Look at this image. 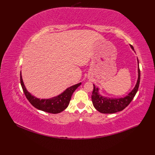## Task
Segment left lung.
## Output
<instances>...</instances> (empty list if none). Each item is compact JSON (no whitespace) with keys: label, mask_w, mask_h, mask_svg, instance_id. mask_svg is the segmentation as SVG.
<instances>
[{"label":"left lung","mask_w":155,"mask_h":155,"mask_svg":"<svg viewBox=\"0 0 155 155\" xmlns=\"http://www.w3.org/2000/svg\"><path fill=\"white\" fill-rule=\"evenodd\" d=\"M130 48L135 52L133 46L130 45ZM138 61V79L136 85L131 92H130L128 95L124 97H109L101 96L100 92V88L96 87L94 84V89L92 94V101L94 107L95 109L104 114H112L117 112H120L124 110L126 107L133 100L134 97L137 94L139 87L140 80V71L139 68V61L137 58Z\"/></svg>","instance_id":"obj_1"}]
</instances>
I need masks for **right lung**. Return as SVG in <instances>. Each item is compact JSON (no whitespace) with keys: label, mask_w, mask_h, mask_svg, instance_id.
<instances>
[{"label":"right lung","mask_w":155,"mask_h":155,"mask_svg":"<svg viewBox=\"0 0 155 155\" xmlns=\"http://www.w3.org/2000/svg\"><path fill=\"white\" fill-rule=\"evenodd\" d=\"M21 84L26 98L30 104L36 109L48 112L51 114H58L66 109L69 105L71 97L74 92L76 90L78 87L81 85V83H79L76 85H72L67 88L63 92L58 96L49 99H40L31 95L27 91V89L23 82L22 75L21 72Z\"/></svg>","instance_id":"obj_1"}]
</instances>
